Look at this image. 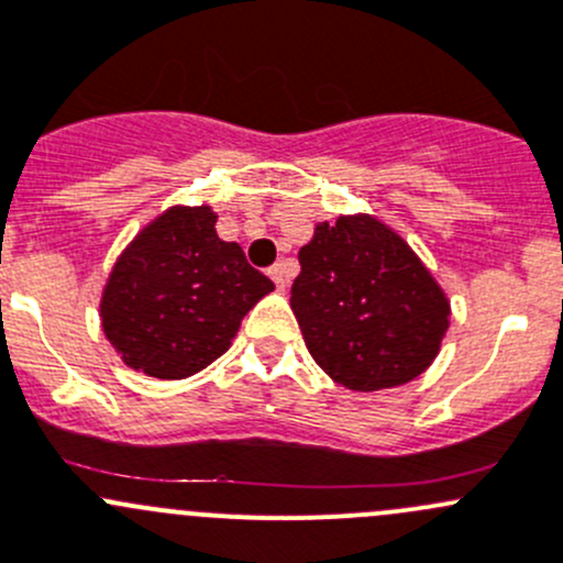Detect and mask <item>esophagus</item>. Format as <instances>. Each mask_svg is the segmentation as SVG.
I'll use <instances>...</instances> for the list:
<instances>
[{
  "label": "esophagus",
  "instance_id": "34e87169",
  "mask_svg": "<svg viewBox=\"0 0 563 563\" xmlns=\"http://www.w3.org/2000/svg\"><path fill=\"white\" fill-rule=\"evenodd\" d=\"M269 277L275 280V286L280 288V291H286L288 286V277H291V269H288V261H280V264H275L269 269Z\"/></svg>",
  "mask_w": 563,
  "mask_h": 563
}]
</instances>
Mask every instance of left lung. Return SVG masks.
<instances>
[{
    "label": "left lung",
    "mask_w": 563,
    "mask_h": 563,
    "mask_svg": "<svg viewBox=\"0 0 563 563\" xmlns=\"http://www.w3.org/2000/svg\"><path fill=\"white\" fill-rule=\"evenodd\" d=\"M291 310L310 357L346 390L412 382L440 354L451 299L407 239L374 214L319 222L299 250Z\"/></svg>",
    "instance_id": "obj_1"
}]
</instances>
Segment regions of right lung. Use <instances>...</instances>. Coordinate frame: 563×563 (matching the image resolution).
I'll return each instance as SVG.
<instances>
[{
    "label": "right lung",
    "mask_w": 563,
    "mask_h": 563,
    "mask_svg": "<svg viewBox=\"0 0 563 563\" xmlns=\"http://www.w3.org/2000/svg\"><path fill=\"white\" fill-rule=\"evenodd\" d=\"M214 225L211 206H170L118 255L98 316L123 365L187 379L225 354L244 316L275 291Z\"/></svg>",
    "instance_id": "add662e5"
}]
</instances>
